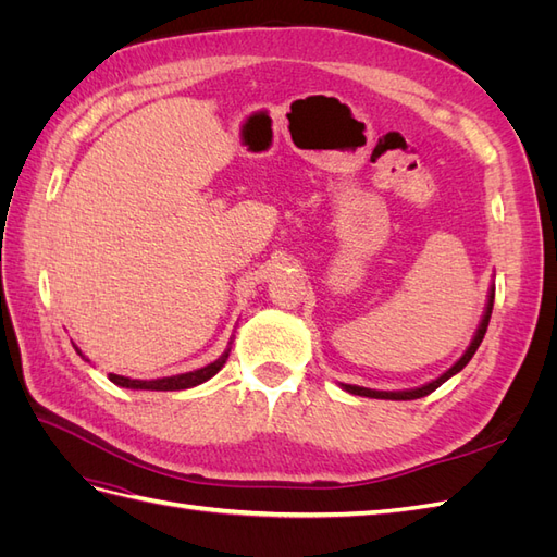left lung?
<instances>
[{"label": "left lung", "mask_w": 557, "mask_h": 557, "mask_svg": "<svg viewBox=\"0 0 557 557\" xmlns=\"http://www.w3.org/2000/svg\"><path fill=\"white\" fill-rule=\"evenodd\" d=\"M493 301H495V288L491 290V299H487L485 315H483V320H481V325H479V332H476V336H474V342H471V346L467 348L465 356H462L458 362H455L446 374H442L440 379H436V381H432V383H428V385H423V387H416V391H404V393H381V391H369V387H358V385H344V391H348V393H352V395H360V397H374V399H418V397H425V395L434 393L436 387H440L442 383H446L453 374H458L460 369L471 360V356H474L476 348L481 346L483 336H485V330H487V323H491Z\"/></svg>", "instance_id": "1"}]
</instances>
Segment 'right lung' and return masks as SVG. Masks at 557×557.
Returning a JSON list of instances; mask_svg holds the SVG:
<instances>
[{
  "label": "right lung",
  "instance_id": "1",
  "mask_svg": "<svg viewBox=\"0 0 557 557\" xmlns=\"http://www.w3.org/2000/svg\"><path fill=\"white\" fill-rule=\"evenodd\" d=\"M81 352V350H78ZM227 360V352L223 358H218L215 362L197 369V372H188V374H178V376H170V379H158V381H134V379H125V376H115L109 374L111 383L121 385V387H134V391H185V387H193L209 381L211 376H215L221 372V367Z\"/></svg>",
  "mask_w": 557,
  "mask_h": 557
}]
</instances>
